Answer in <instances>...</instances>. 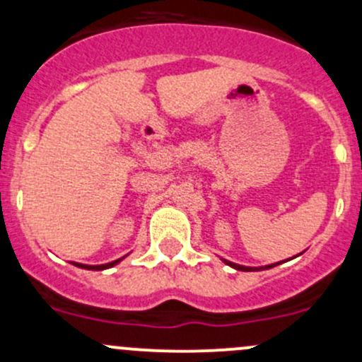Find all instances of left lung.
<instances>
[{"instance_id":"obj_1","label":"left lung","mask_w":362,"mask_h":362,"mask_svg":"<svg viewBox=\"0 0 362 362\" xmlns=\"http://www.w3.org/2000/svg\"><path fill=\"white\" fill-rule=\"evenodd\" d=\"M223 262L228 264V266H231L233 269H238V271H262V269H271V267L281 264V262H276V264H269V266H264V267H247V266H240V264H235V262H231V260H226V259H223Z\"/></svg>"}]
</instances>
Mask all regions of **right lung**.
Segmentation results:
<instances>
[{
	"label": "right lung",
	"instance_id": "obj_1",
	"mask_svg": "<svg viewBox=\"0 0 362 362\" xmlns=\"http://www.w3.org/2000/svg\"><path fill=\"white\" fill-rule=\"evenodd\" d=\"M122 259H124V257H122ZM122 259L112 260V262L102 264V266H88V264H79V262H72V264H74V266H77V267H83V269H89V271H103V269H108V267H114L115 264H119Z\"/></svg>",
	"mask_w": 362,
	"mask_h": 362
}]
</instances>
